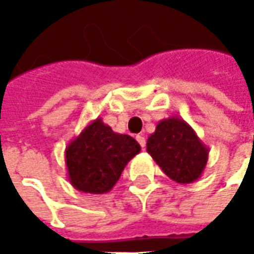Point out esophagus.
<instances>
[{
	"label": "esophagus",
	"instance_id": "esophagus-1",
	"mask_svg": "<svg viewBox=\"0 0 254 254\" xmlns=\"http://www.w3.org/2000/svg\"><path fill=\"white\" fill-rule=\"evenodd\" d=\"M136 140L138 141V144L141 145V147H145V137H144L143 134H138V136H136Z\"/></svg>",
	"mask_w": 254,
	"mask_h": 254
}]
</instances>
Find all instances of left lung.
Instances as JSON below:
<instances>
[{
    "mask_svg": "<svg viewBox=\"0 0 254 254\" xmlns=\"http://www.w3.org/2000/svg\"><path fill=\"white\" fill-rule=\"evenodd\" d=\"M147 152L173 181L191 184L201 177L209 149L187 121L170 117L158 122L147 140Z\"/></svg>",
    "mask_w": 254,
    "mask_h": 254,
    "instance_id": "8db88e82",
    "label": "left lung"
}]
</instances>
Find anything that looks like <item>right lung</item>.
I'll list each match as a JSON object with an SVG mask.
<instances>
[{
    "mask_svg": "<svg viewBox=\"0 0 254 254\" xmlns=\"http://www.w3.org/2000/svg\"><path fill=\"white\" fill-rule=\"evenodd\" d=\"M140 149V144L129 134L116 133L102 118H96L67 144V180L84 193H107Z\"/></svg>",
    "mask_w": 254,
    "mask_h": 254,
    "instance_id": "1",
    "label": "right lung"
}]
</instances>
